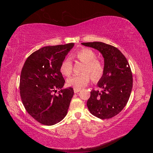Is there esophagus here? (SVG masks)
I'll return each instance as SVG.
<instances>
[{"label": "esophagus", "mask_w": 153, "mask_h": 153, "mask_svg": "<svg viewBox=\"0 0 153 153\" xmlns=\"http://www.w3.org/2000/svg\"><path fill=\"white\" fill-rule=\"evenodd\" d=\"M74 92H75V93H77V92H79L80 91V90H81V89H80V88H74Z\"/></svg>", "instance_id": "1"}]
</instances>
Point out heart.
I'll return each instance as SVG.
<instances>
[{"label":"heart","instance_id":"1","mask_svg":"<svg viewBox=\"0 0 153 153\" xmlns=\"http://www.w3.org/2000/svg\"><path fill=\"white\" fill-rule=\"evenodd\" d=\"M76 57L85 63L83 67L82 74L74 76L68 80L69 86L81 88L88 84L92 77L94 82H98L104 76L105 67L101 61L98 60L97 55L94 51L90 48H83L77 51ZM61 74L65 76H70L73 72V65L69 59L62 62L60 67Z\"/></svg>","mask_w":153,"mask_h":153}]
</instances>
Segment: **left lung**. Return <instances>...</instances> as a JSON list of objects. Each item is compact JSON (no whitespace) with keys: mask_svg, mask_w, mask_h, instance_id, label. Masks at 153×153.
Instances as JSON below:
<instances>
[{"mask_svg":"<svg viewBox=\"0 0 153 153\" xmlns=\"http://www.w3.org/2000/svg\"><path fill=\"white\" fill-rule=\"evenodd\" d=\"M82 45L97 49L105 60L104 76L97 84L101 90H92L87 107L93 115L102 120L120 113L130 97L133 77L128 60L113 46L101 42H84Z\"/></svg>","mask_w":153,"mask_h":153,"instance_id":"obj_1","label":"left lung"}]
</instances>
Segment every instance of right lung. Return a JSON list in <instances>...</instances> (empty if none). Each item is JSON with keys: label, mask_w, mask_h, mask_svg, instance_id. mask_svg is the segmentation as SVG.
<instances>
[{"label": "right lung", "mask_w": 153, "mask_h": 153, "mask_svg": "<svg viewBox=\"0 0 153 153\" xmlns=\"http://www.w3.org/2000/svg\"><path fill=\"white\" fill-rule=\"evenodd\" d=\"M74 46L69 43L43 47L31 54L22 68L19 90L23 105L43 125L57 123L67 113L74 92L71 87L62 89L65 79L60 67Z\"/></svg>", "instance_id": "add662e5"}]
</instances>
